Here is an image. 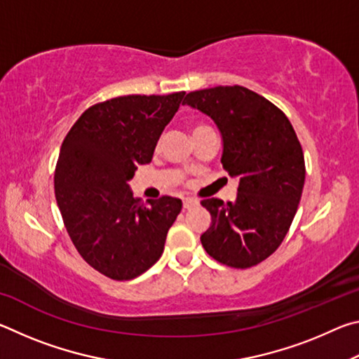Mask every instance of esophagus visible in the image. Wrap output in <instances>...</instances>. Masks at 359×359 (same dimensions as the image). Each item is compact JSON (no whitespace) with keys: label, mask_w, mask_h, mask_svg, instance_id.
<instances>
[{"label":"esophagus","mask_w":359,"mask_h":359,"mask_svg":"<svg viewBox=\"0 0 359 359\" xmlns=\"http://www.w3.org/2000/svg\"><path fill=\"white\" fill-rule=\"evenodd\" d=\"M198 204V201L196 199H193V198H185L184 199V209H191L193 205H196Z\"/></svg>","instance_id":"34e87169"}]
</instances>
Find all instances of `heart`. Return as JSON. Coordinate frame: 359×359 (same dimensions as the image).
<instances>
[{
    "label": "heart",
    "mask_w": 359,
    "mask_h": 359,
    "mask_svg": "<svg viewBox=\"0 0 359 359\" xmlns=\"http://www.w3.org/2000/svg\"><path fill=\"white\" fill-rule=\"evenodd\" d=\"M199 128H203V126H196V128H194V130H199ZM194 130H193V131H194Z\"/></svg>",
    "instance_id": "1"
}]
</instances>
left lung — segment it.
<instances>
[{
    "label": "left lung",
    "mask_w": 359,
    "mask_h": 359,
    "mask_svg": "<svg viewBox=\"0 0 359 359\" xmlns=\"http://www.w3.org/2000/svg\"><path fill=\"white\" fill-rule=\"evenodd\" d=\"M182 104L215 121L222 165L238 180L236 201H201L212 218L201 244L218 263L247 269L277 250L296 215L306 180L299 139L280 109L241 85L198 90Z\"/></svg>",
    "instance_id": "8db88e82"
}]
</instances>
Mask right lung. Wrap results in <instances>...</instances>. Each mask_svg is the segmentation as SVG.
I'll list each match as a JSON object with an SVG mask.
<instances>
[{"instance_id":"add662e5","label":"right lung","mask_w":359,"mask_h":359,"mask_svg":"<svg viewBox=\"0 0 359 359\" xmlns=\"http://www.w3.org/2000/svg\"><path fill=\"white\" fill-rule=\"evenodd\" d=\"M185 92L128 95L88 107L60 149L55 198L81 257L114 280H131L160 259L177 198H133L128 182L151 161Z\"/></svg>"}]
</instances>
